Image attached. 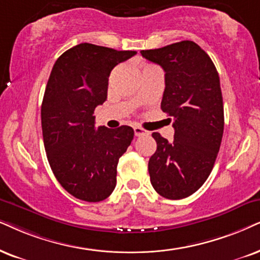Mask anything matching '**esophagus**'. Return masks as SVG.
Here are the masks:
<instances>
[{"label": "esophagus", "mask_w": 260, "mask_h": 260, "mask_svg": "<svg viewBox=\"0 0 260 260\" xmlns=\"http://www.w3.org/2000/svg\"><path fill=\"white\" fill-rule=\"evenodd\" d=\"M134 134H136V137H141V136H149L150 133L141 127H134Z\"/></svg>", "instance_id": "34e87169"}]
</instances>
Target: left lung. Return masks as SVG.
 Listing matches in <instances>:
<instances>
[{
  "mask_svg": "<svg viewBox=\"0 0 260 260\" xmlns=\"http://www.w3.org/2000/svg\"><path fill=\"white\" fill-rule=\"evenodd\" d=\"M140 52L166 72L160 109L173 117L175 129L172 143L152 133L157 150L149 160L151 183L164 198H186L206 181L221 146L224 113L217 70L192 41Z\"/></svg>",
  "mask_w": 260,
  "mask_h": 260,
  "instance_id": "8db88e82",
  "label": "left lung"
}]
</instances>
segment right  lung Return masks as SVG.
<instances>
[{
    "label": "right lung",
    "instance_id": "add662e5",
    "mask_svg": "<svg viewBox=\"0 0 260 260\" xmlns=\"http://www.w3.org/2000/svg\"><path fill=\"white\" fill-rule=\"evenodd\" d=\"M136 54L81 43L52 67L41 110L45 152L57 181L80 200L101 202L116 186L117 163L134 131L129 126L96 129L93 111L107 100L113 68Z\"/></svg>",
    "mask_w": 260,
    "mask_h": 260
}]
</instances>
